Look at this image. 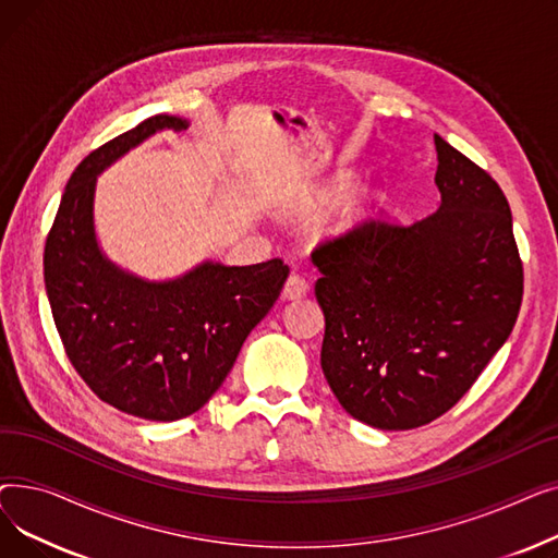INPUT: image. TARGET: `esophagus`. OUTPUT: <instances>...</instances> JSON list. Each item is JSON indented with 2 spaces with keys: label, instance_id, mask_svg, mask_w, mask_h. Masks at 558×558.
<instances>
[{
  "label": "esophagus",
  "instance_id": "34e87169",
  "mask_svg": "<svg viewBox=\"0 0 558 558\" xmlns=\"http://www.w3.org/2000/svg\"><path fill=\"white\" fill-rule=\"evenodd\" d=\"M307 294H310V282L303 276H299V274H291L287 278L284 287H282V296L287 301H296V299H303Z\"/></svg>",
  "mask_w": 558,
  "mask_h": 558
}]
</instances>
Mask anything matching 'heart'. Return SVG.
<instances>
[{
	"label": "heart",
	"mask_w": 558,
	"mask_h": 558,
	"mask_svg": "<svg viewBox=\"0 0 558 558\" xmlns=\"http://www.w3.org/2000/svg\"><path fill=\"white\" fill-rule=\"evenodd\" d=\"M343 185H345V181H343V179H341V181H337L330 194H337ZM330 194H328V196H330ZM364 210H366V201H364V198L350 201V203L345 205V210H343V223H355V221L364 215Z\"/></svg>",
	"instance_id": "b5f03b06"
}]
</instances>
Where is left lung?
I'll list each match as a JSON object with an SVG mask.
<instances>
[{"label":"left lung","mask_w":558,"mask_h":558,"mask_svg":"<svg viewBox=\"0 0 558 558\" xmlns=\"http://www.w3.org/2000/svg\"><path fill=\"white\" fill-rule=\"evenodd\" d=\"M441 208L414 223L357 221L318 242L320 368L345 412L377 429L444 416L511 335L522 259L493 175L434 135Z\"/></svg>","instance_id":"1"}]
</instances>
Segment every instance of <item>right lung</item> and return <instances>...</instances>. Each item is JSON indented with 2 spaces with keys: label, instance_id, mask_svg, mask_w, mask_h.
I'll use <instances>...</instances> for the list:
<instances>
[{
  "label": "right lung",
  "instance_id": "right-lung-1",
  "mask_svg": "<svg viewBox=\"0 0 558 558\" xmlns=\"http://www.w3.org/2000/svg\"><path fill=\"white\" fill-rule=\"evenodd\" d=\"M179 117L156 114L101 144L70 175L45 242V287L65 355L90 391L124 414L179 421L223 385L248 332L280 296L289 267L203 264L171 282H144L99 253L97 173Z\"/></svg>",
  "mask_w": 558,
  "mask_h": 558
}]
</instances>
